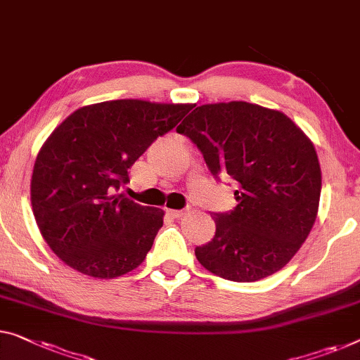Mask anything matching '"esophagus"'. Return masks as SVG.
Here are the masks:
<instances>
[{
    "label": "esophagus",
    "mask_w": 360,
    "mask_h": 360,
    "mask_svg": "<svg viewBox=\"0 0 360 360\" xmlns=\"http://www.w3.org/2000/svg\"><path fill=\"white\" fill-rule=\"evenodd\" d=\"M184 212H186V210H169V213H171V214H173V217H174V218H179V217H181V214H182V213H184Z\"/></svg>",
    "instance_id": "esophagus-1"
}]
</instances>
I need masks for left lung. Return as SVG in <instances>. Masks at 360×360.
<instances>
[{"label":"left lung","mask_w":360,"mask_h":360,"mask_svg":"<svg viewBox=\"0 0 360 360\" xmlns=\"http://www.w3.org/2000/svg\"><path fill=\"white\" fill-rule=\"evenodd\" d=\"M176 131L195 143L214 179L238 184V205L213 213L217 231L195 248L197 260L238 283L281 270L319 212L321 171L310 139L284 112L248 101L197 106Z\"/></svg>","instance_id":"left-lung-1"}]
</instances>
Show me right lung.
<instances>
[{"mask_svg": "<svg viewBox=\"0 0 360 360\" xmlns=\"http://www.w3.org/2000/svg\"><path fill=\"white\" fill-rule=\"evenodd\" d=\"M191 110L111 100L82 106L51 132L37 155L30 200L43 239L64 264L108 280L146 260L165 212L117 191L136 160Z\"/></svg>", "mask_w": 360, "mask_h": 360, "instance_id": "right-lung-1", "label": "right lung"}]
</instances>
